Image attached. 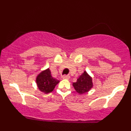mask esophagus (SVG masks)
Here are the masks:
<instances>
[{
  "mask_svg": "<svg viewBox=\"0 0 131 131\" xmlns=\"http://www.w3.org/2000/svg\"><path fill=\"white\" fill-rule=\"evenodd\" d=\"M70 78V76H68V75H64V76H62V78L63 79H69Z\"/></svg>",
  "mask_w": 131,
  "mask_h": 131,
  "instance_id": "obj_1",
  "label": "esophagus"
}]
</instances>
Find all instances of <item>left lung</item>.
<instances>
[{"label": "left lung", "mask_w": 131, "mask_h": 131, "mask_svg": "<svg viewBox=\"0 0 131 131\" xmlns=\"http://www.w3.org/2000/svg\"><path fill=\"white\" fill-rule=\"evenodd\" d=\"M73 85L78 94H85L92 88V79L88 73L84 71L79 76L76 82H73Z\"/></svg>", "instance_id": "obj_1"}]
</instances>
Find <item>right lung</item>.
Returning <instances> with one entry per match:
<instances>
[{"label": "right lung", "instance_id": "1", "mask_svg": "<svg viewBox=\"0 0 131 131\" xmlns=\"http://www.w3.org/2000/svg\"><path fill=\"white\" fill-rule=\"evenodd\" d=\"M59 82L58 79L52 77L49 68L40 72L36 78V83L39 89L45 94L53 91Z\"/></svg>", "mask_w": 131, "mask_h": 131}]
</instances>
